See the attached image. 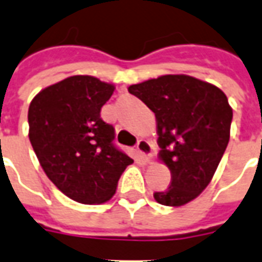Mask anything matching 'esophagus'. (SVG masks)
<instances>
[{
	"mask_svg": "<svg viewBox=\"0 0 262 262\" xmlns=\"http://www.w3.org/2000/svg\"><path fill=\"white\" fill-rule=\"evenodd\" d=\"M136 148L137 151L144 157L146 161H151V159H153V147H151V144H150L147 140H143V139L142 140H139Z\"/></svg>",
	"mask_w": 262,
	"mask_h": 262,
	"instance_id": "1",
	"label": "esophagus"
}]
</instances>
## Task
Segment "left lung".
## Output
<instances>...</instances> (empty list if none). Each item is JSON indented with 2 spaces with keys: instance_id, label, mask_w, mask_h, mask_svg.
Returning a JSON list of instances; mask_svg holds the SVG:
<instances>
[{
  "instance_id": "left-lung-1",
  "label": "left lung",
  "mask_w": 262,
  "mask_h": 262,
  "mask_svg": "<svg viewBox=\"0 0 262 262\" xmlns=\"http://www.w3.org/2000/svg\"><path fill=\"white\" fill-rule=\"evenodd\" d=\"M129 92L156 115L160 160L170 187L154 192L165 206H182L208 187L230 139L233 111L225 92L185 74H167L130 85Z\"/></svg>"
}]
</instances>
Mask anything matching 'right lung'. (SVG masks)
<instances>
[{
	"mask_svg": "<svg viewBox=\"0 0 262 262\" xmlns=\"http://www.w3.org/2000/svg\"><path fill=\"white\" fill-rule=\"evenodd\" d=\"M115 85L92 75H73L46 86L28 111L29 140L43 171L66 196L94 205L116 192L133 160L114 146V126L101 108Z\"/></svg>",
	"mask_w": 262,
	"mask_h": 262,
	"instance_id": "obj_1",
	"label": "right lung"
}]
</instances>
